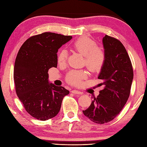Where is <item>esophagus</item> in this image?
Segmentation results:
<instances>
[{
  "label": "esophagus",
  "mask_w": 147,
  "mask_h": 147,
  "mask_svg": "<svg viewBox=\"0 0 147 147\" xmlns=\"http://www.w3.org/2000/svg\"><path fill=\"white\" fill-rule=\"evenodd\" d=\"M72 92V93H73V94H79V95H82L83 93L82 92H80V91H78V90H73L71 91Z\"/></svg>",
  "instance_id": "obj_1"
}]
</instances>
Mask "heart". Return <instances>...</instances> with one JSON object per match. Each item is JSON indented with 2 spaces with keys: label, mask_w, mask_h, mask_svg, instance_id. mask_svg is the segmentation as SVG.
Returning <instances> with one entry per match:
<instances>
[{
  "label": "heart",
  "mask_w": 147,
  "mask_h": 147,
  "mask_svg": "<svg viewBox=\"0 0 147 147\" xmlns=\"http://www.w3.org/2000/svg\"><path fill=\"white\" fill-rule=\"evenodd\" d=\"M96 43L88 37L82 36L74 41L72 47L84 56V64L89 71L98 72L102 68L106 60L105 51L96 47ZM67 58V51L64 49L59 51L57 60L60 64L64 63ZM87 77L85 71H71L66 76L67 81L74 85H79Z\"/></svg>",
  "instance_id": "heart-1"
}]
</instances>
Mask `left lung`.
Instances as JSON below:
<instances>
[{
	"mask_svg": "<svg viewBox=\"0 0 147 147\" xmlns=\"http://www.w3.org/2000/svg\"><path fill=\"white\" fill-rule=\"evenodd\" d=\"M106 60L98 79L104 88L83 113L88 119L102 124L115 118L127 102L133 80V69L129 55L119 40L105 35L102 39Z\"/></svg>",
	"mask_w": 147,
	"mask_h": 147,
	"instance_id": "left-lung-1",
	"label": "left lung"
}]
</instances>
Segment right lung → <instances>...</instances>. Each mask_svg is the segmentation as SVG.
<instances>
[{"mask_svg": "<svg viewBox=\"0 0 147 147\" xmlns=\"http://www.w3.org/2000/svg\"><path fill=\"white\" fill-rule=\"evenodd\" d=\"M72 36L44 32L26 40L17 54L14 67L16 92L32 117L47 120L55 117L69 91L50 83L48 70L57 66V52Z\"/></svg>", "mask_w": 147, "mask_h": 147, "instance_id": "right-lung-1", "label": "right lung"}]
</instances>
